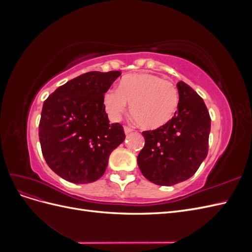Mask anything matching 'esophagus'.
Wrapping results in <instances>:
<instances>
[{
    "label": "esophagus",
    "mask_w": 252,
    "mask_h": 252,
    "mask_svg": "<svg viewBox=\"0 0 252 252\" xmlns=\"http://www.w3.org/2000/svg\"><path fill=\"white\" fill-rule=\"evenodd\" d=\"M124 131H125V133H126V134H128V133L132 132V131H133V129H132V128H130V127H127V126H125V127H124Z\"/></svg>",
    "instance_id": "esophagus-1"
}]
</instances>
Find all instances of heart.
Masks as SVG:
<instances>
[{"label":"heart","instance_id":"obj_1","mask_svg":"<svg viewBox=\"0 0 252 252\" xmlns=\"http://www.w3.org/2000/svg\"><path fill=\"white\" fill-rule=\"evenodd\" d=\"M178 102L177 89L171 82L146 72L127 75L118 90H108L103 98L111 120L119 121L130 104L131 116L146 129H158L168 123L177 111Z\"/></svg>","mask_w":252,"mask_h":252}]
</instances>
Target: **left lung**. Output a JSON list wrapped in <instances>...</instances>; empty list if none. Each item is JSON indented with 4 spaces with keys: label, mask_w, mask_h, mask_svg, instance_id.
I'll list each match as a JSON object with an SVG mask.
<instances>
[{
    "label": "left lung",
    "mask_w": 252,
    "mask_h": 252,
    "mask_svg": "<svg viewBox=\"0 0 252 252\" xmlns=\"http://www.w3.org/2000/svg\"><path fill=\"white\" fill-rule=\"evenodd\" d=\"M178 110L166 125L143 131L144 148L138 156L141 172L148 181L171 186L186 181L208 154L210 117L203 98L184 82L177 84Z\"/></svg>",
    "instance_id": "left-lung-1"
}]
</instances>
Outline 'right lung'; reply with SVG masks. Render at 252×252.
<instances>
[{
  "label": "right lung",
  "mask_w": 252,
  "mask_h": 252,
  "mask_svg": "<svg viewBox=\"0 0 252 252\" xmlns=\"http://www.w3.org/2000/svg\"><path fill=\"white\" fill-rule=\"evenodd\" d=\"M121 71H90L60 86L44 102L39 136L43 157L61 178L87 184L100 179L111 152L125 140L109 124L103 98Z\"/></svg>",
  "instance_id": "1"
}]
</instances>
